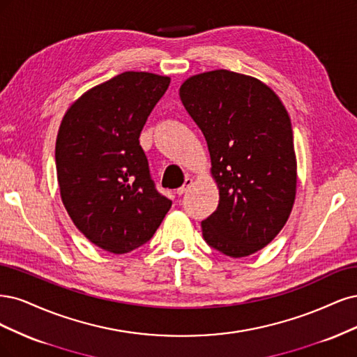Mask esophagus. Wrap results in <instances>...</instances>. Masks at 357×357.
I'll return each instance as SVG.
<instances>
[{"label":"esophagus","instance_id":"esophagus-1","mask_svg":"<svg viewBox=\"0 0 357 357\" xmlns=\"http://www.w3.org/2000/svg\"><path fill=\"white\" fill-rule=\"evenodd\" d=\"M191 185H192V178H187V179H185V183H183V185H182L181 188L176 190V194H178V195L185 194V192L191 188Z\"/></svg>","mask_w":357,"mask_h":357}]
</instances>
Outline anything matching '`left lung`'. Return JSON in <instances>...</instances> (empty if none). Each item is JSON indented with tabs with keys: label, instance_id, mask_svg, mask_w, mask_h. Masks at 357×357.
<instances>
[{
	"label": "left lung",
	"instance_id": "8db88e82",
	"mask_svg": "<svg viewBox=\"0 0 357 357\" xmlns=\"http://www.w3.org/2000/svg\"><path fill=\"white\" fill-rule=\"evenodd\" d=\"M179 96L206 137L220 190L203 237L227 257L255 254L280 233L295 203L289 114L261 79L227 70L187 78Z\"/></svg>",
	"mask_w": 357,
	"mask_h": 357
}]
</instances>
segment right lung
<instances>
[{
    "instance_id": "right-lung-1",
    "label": "right lung",
    "mask_w": 357,
    "mask_h": 357,
    "mask_svg": "<svg viewBox=\"0 0 357 357\" xmlns=\"http://www.w3.org/2000/svg\"><path fill=\"white\" fill-rule=\"evenodd\" d=\"M170 77L128 71L71 103L56 137L61 199L93 245L128 254L153 237L172 202L149 176L139 135Z\"/></svg>"
}]
</instances>
